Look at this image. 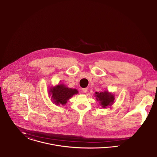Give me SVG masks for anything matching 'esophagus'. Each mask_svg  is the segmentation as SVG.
Masks as SVG:
<instances>
[{
    "label": "esophagus",
    "instance_id": "obj_1",
    "mask_svg": "<svg viewBox=\"0 0 157 157\" xmlns=\"http://www.w3.org/2000/svg\"><path fill=\"white\" fill-rule=\"evenodd\" d=\"M82 91L84 92V93H86L87 92V88H82Z\"/></svg>",
    "mask_w": 157,
    "mask_h": 157
}]
</instances>
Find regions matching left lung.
Segmentation results:
<instances>
[{"label":"left lung","instance_id":"8db88e82","mask_svg":"<svg viewBox=\"0 0 157 157\" xmlns=\"http://www.w3.org/2000/svg\"><path fill=\"white\" fill-rule=\"evenodd\" d=\"M95 97H96L97 101L99 102L103 108H106L108 106H111L115 100L114 94L107 91L101 93L96 92Z\"/></svg>","mask_w":157,"mask_h":157}]
</instances>
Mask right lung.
<instances>
[{
    "label": "right lung",
    "mask_w": 157,
    "mask_h": 157,
    "mask_svg": "<svg viewBox=\"0 0 157 157\" xmlns=\"http://www.w3.org/2000/svg\"><path fill=\"white\" fill-rule=\"evenodd\" d=\"M49 93L51 95V100L54 103L57 105H65L73 95L78 94L76 89L69 88L63 84L57 85L50 88Z\"/></svg>",
    "instance_id": "add662e5"
}]
</instances>
